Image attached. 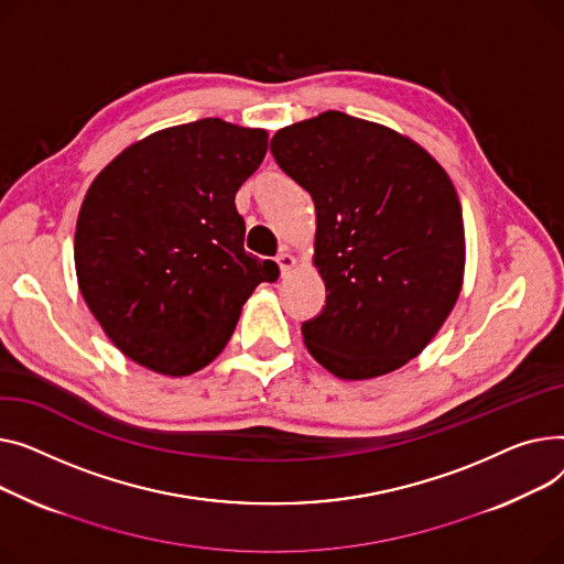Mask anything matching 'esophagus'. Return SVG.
<instances>
[{
	"mask_svg": "<svg viewBox=\"0 0 564 564\" xmlns=\"http://www.w3.org/2000/svg\"><path fill=\"white\" fill-rule=\"evenodd\" d=\"M275 261H278V267H280V273H282V278H284V275H289V273L293 271V267H295V257H293V254H291L286 248H282V250L278 252Z\"/></svg>",
	"mask_w": 564,
	"mask_h": 564,
	"instance_id": "obj_1",
	"label": "esophagus"
}]
</instances>
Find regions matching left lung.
<instances>
[{
  "label": "left lung",
  "mask_w": 564,
  "mask_h": 564,
  "mask_svg": "<svg viewBox=\"0 0 564 564\" xmlns=\"http://www.w3.org/2000/svg\"><path fill=\"white\" fill-rule=\"evenodd\" d=\"M280 169L316 207L325 307L303 323L341 380L401 369L437 335L465 275V223L442 165L412 139L341 111L280 129Z\"/></svg>",
  "instance_id": "1"
}]
</instances>
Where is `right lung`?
I'll list each match as a JSON object with an SVG mask.
<instances>
[{"label": "right lung", "instance_id": "obj_1", "mask_svg": "<svg viewBox=\"0 0 564 564\" xmlns=\"http://www.w3.org/2000/svg\"><path fill=\"white\" fill-rule=\"evenodd\" d=\"M269 134L203 118L129 145L90 184L77 218L84 301L120 352L191 376L225 348L241 307L278 263L243 250L235 195Z\"/></svg>", "mask_w": 564, "mask_h": 564}]
</instances>
